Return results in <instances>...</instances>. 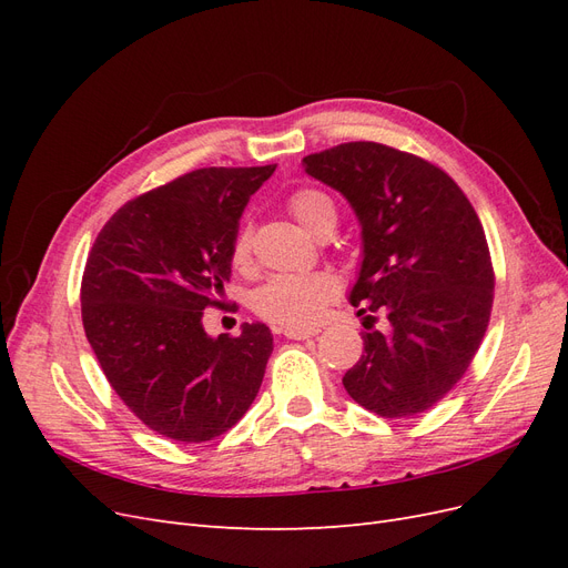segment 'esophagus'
I'll return each instance as SVG.
<instances>
[{
  "label": "esophagus",
  "instance_id": "obj_1",
  "mask_svg": "<svg viewBox=\"0 0 568 568\" xmlns=\"http://www.w3.org/2000/svg\"><path fill=\"white\" fill-rule=\"evenodd\" d=\"M282 334L286 338H294V341H305V338H313L320 334V329H315V326H307V329H282Z\"/></svg>",
  "mask_w": 568,
  "mask_h": 568
}]
</instances>
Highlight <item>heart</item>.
<instances>
[{"label":"heart","instance_id":"b5f03b06","mask_svg":"<svg viewBox=\"0 0 568 568\" xmlns=\"http://www.w3.org/2000/svg\"><path fill=\"white\" fill-rule=\"evenodd\" d=\"M286 205L301 225L315 236L334 232L338 205L332 194L317 186H301L288 194ZM253 232L248 225L239 227L232 239V265L244 270L251 263ZM338 296V282L329 272L311 274H274L253 296V311L265 322L284 329H307L322 320L326 305Z\"/></svg>","mask_w":568,"mask_h":568}]
</instances>
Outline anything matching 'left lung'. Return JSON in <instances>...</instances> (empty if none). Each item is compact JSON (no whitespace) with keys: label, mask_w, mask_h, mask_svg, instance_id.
<instances>
[{"label":"left lung","mask_w":568,"mask_h":568,"mask_svg":"<svg viewBox=\"0 0 568 568\" xmlns=\"http://www.w3.org/2000/svg\"><path fill=\"white\" fill-rule=\"evenodd\" d=\"M303 165L346 196L363 225L351 303L390 322L386 336L363 334L365 353L343 386L386 419L432 409L467 372L490 322L495 272L474 205L445 170L386 144H338Z\"/></svg>","instance_id":"8db88e82"}]
</instances>
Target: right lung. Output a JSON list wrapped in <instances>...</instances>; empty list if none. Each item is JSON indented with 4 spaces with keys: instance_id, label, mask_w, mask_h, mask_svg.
Returning a JSON list of instances; mask_svg holds the SVG:
<instances>
[{
    "instance_id": "obj_1",
    "label": "right lung",
    "mask_w": 568,
    "mask_h": 568,
    "mask_svg": "<svg viewBox=\"0 0 568 568\" xmlns=\"http://www.w3.org/2000/svg\"><path fill=\"white\" fill-rule=\"evenodd\" d=\"M272 173L274 165L192 170L118 209L88 255L84 334L118 398L165 438L222 436L263 384L267 326L211 338L201 317L225 305L239 217Z\"/></svg>"
}]
</instances>
